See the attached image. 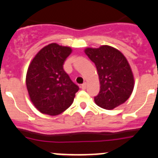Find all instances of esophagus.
Here are the masks:
<instances>
[{
    "label": "esophagus",
    "instance_id": "1",
    "mask_svg": "<svg viewBox=\"0 0 158 158\" xmlns=\"http://www.w3.org/2000/svg\"><path fill=\"white\" fill-rule=\"evenodd\" d=\"M86 85H87L86 82H84L83 84H82V85H81V89H86Z\"/></svg>",
    "mask_w": 158,
    "mask_h": 158
}]
</instances>
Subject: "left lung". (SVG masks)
Returning <instances> with one entry per match:
<instances>
[{
  "mask_svg": "<svg viewBox=\"0 0 158 158\" xmlns=\"http://www.w3.org/2000/svg\"><path fill=\"white\" fill-rule=\"evenodd\" d=\"M85 52L95 63L100 91L94 100L97 106L111 110L125 102L134 89V76L128 60L117 49L109 46L87 48Z\"/></svg>",
  "mask_w": 158,
  "mask_h": 158,
  "instance_id": "left-lung-1",
  "label": "left lung"
}]
</instances>
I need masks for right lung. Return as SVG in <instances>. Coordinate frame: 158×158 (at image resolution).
<instances>
[{
	"label": "right lung",
	"instance_id": "right-lung-1",
	"mask_svg": "<svg viewBox=\"0 0 158 158\" xmlns=\"http://www.w3.org/2000/svg\"><path fill=\"white\" fill-rule=\"evenodd\" d=\"M72 49L50 44L41 49L30 63L26 85L30 100L40 112L57 115L73 104L79 86L63 69Z\"/></svg>",
	"mask_w": 158,
	"mask_h": 158
}]
</instances>
